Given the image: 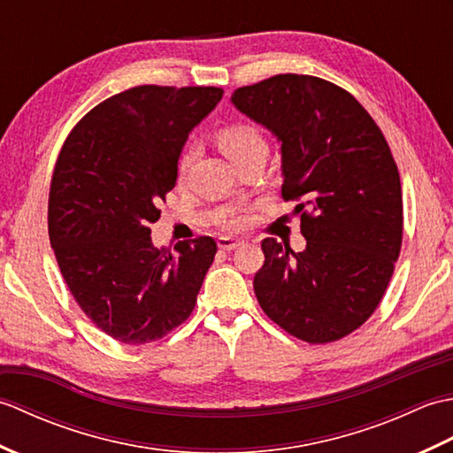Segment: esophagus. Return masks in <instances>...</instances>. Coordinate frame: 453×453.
Here are the masks:
<instances>
[{
    "instance_id": "1",
    "label": "esophagus",
    "mask_w": 453,
    "mask_h": 453,
    "mask_svg": "<svg viewBox=\"0 0 453 453\" xmlns=\"http://www.w3.org/2000/svg\"><path fill=\"white\" fill-rule=\"evenodd\" d=\"M243 242L242 239H234V237H219L218 239V247L221 249V251H234V249L242 247Z\"/></svg>"
}]
</instances>
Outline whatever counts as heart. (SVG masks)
Returning a JSON list of instances; mask_svg holds the SVG:
<instances>
[{
	"label": "heart",
	"instance_id": "b5f03b06",
	"mask_svg": "<svg viewBox=\"0 0 453 453\" xmlns=\"http://www.w3.org/2000/svg\"><path fill=\"white\" fill-rule=\"evenodd\" d=\"M216 143L219 151L224 153L234 165L242 161L245 156H249L251 151L258 148H266L261 130H258L255 124H249V122H232V124H226V127H221L216 132ZM190 161H192V151L190 148H185L180 151L179 161H177L179 177H185ZM218 224L224 229H239L243 226V219L234 214H224L219 216Z\"/></svg>",
	"mask_w": 453,
	"mask_h": 453
}]
</instances>
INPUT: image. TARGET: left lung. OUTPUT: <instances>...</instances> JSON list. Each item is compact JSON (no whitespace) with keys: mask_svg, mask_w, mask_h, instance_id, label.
<instances>
[{"mask_svg":"<svg viewBox=\"0 0 453 453\" xmlns=\"http://www.w3.org/2000/svg\"><path fill=\"white\" fill-rule=\"evenodd\" d=\"M282 143V198L296 202L307 245L268 237L255 274L263 311L310 344L344 339L370 319L403 243L397 163L352 95L315 75L278 73L232 95Z\"/></svg>","mask_w":453,"mask_h":453,"instance_id":"1","label":"left lung"}]
</instances>
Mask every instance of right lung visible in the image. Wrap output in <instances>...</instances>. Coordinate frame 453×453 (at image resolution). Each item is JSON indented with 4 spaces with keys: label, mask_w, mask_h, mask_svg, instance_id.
I'll use <instances>...</instances> for the list:
<instances>
[{
    "label": "right lung",
    "mask_w": 453,
    "mask_h": 453,
    "mask_svg": "<svg viewBox=\"0 0 453 453\" xmlns=\"http://www.w3.org/2000/svg\"><path fill=\"white\" fill-rule=\"evenodd\" d=\"M219 88L138 85L99 103L58 153L48 235L81 311L124 344L159 341L188 319L218 251L202 235L156 249L151 224L175 187L188 132Z\"/></svg>",
    "instance_id": "obj_1"
}]
</instances>
